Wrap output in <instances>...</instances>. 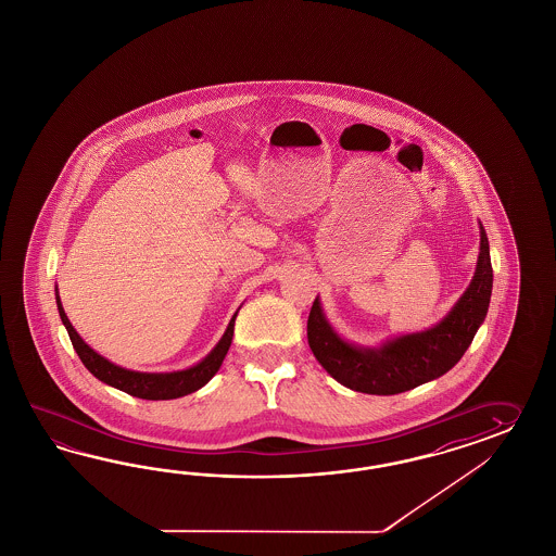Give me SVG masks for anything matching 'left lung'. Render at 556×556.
Here are the masks:
<instances>
[{"label":"left lung","mask_w":556,"mask_h":556,"mask_svg":"<svg viewBox=\"0 0 556 556\" xmlns=\"http://www.w3.org/2000/svg\"><path fill=\"white\" fill-rule=\"evenodd\" d=\"M480 228L476 275L450 316L431 330L396 338L380 350L354 348L333 333L319 301H314L307 319V342L328 375L352 391L389 396L439 378L462 361L488 314L494 281L490 244L483 226Z\"/></svg>","instance_id":"left-lung-1"}]
</instances>
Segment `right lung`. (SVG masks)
Returning <instances> with one entry per match:
<instances>
[{
  "label": "right lung",
  "mask_w": 556,
  "mask_h": 556,
  "mask_svg": "<svg viewBox=\"0 0 556 556\" xmlns=\"http://www.w3.org/2000/svg\"><path fill=\"white\" fill-rule=\"evenodd\" d=\"M56 303H59V314H61L62 324L66 326V331L71 336V342L75 345L78 358L87 366L90 375L97 376L101 382H105L109 387H115L119 391L127 392L137 399H146V401H167V399H180L190 392L202 389L212 376L218 372L220 364L225 361L226 352L232 342V333H235V317L230 319L228 328H226L223 340L212 350L211 354L195 364L194 368L181 370V372H172V375H148V372H134V370H125L121 366H115L111 362L105 361L103 356H99L94 350H90L89 345L83 342V338L76 333L73 324L68 321V317L62 309L59 293H56Z\"/></svg>",
  "instance_id": "obj_1"
}]
</instances>
